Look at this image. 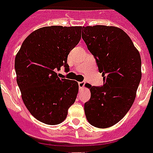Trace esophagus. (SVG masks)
<instances>
[{"label": "esophagus", "instance_id": "obj_1", "mask_svg": "<svg viewBox=\"0 0 153 153\" xmlns=\"http://www.w3.org/2000/svg\"><path fill=\"white\" fill-rule=\"evenodd\" d=\"M85 82H79V88H80V89H82V88L85 86Z\"/></svg>", "mask_w": 153, "mask_h": 153}]
</instances>
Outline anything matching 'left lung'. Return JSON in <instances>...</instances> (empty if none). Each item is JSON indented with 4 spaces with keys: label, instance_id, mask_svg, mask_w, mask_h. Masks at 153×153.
<instances>
[{
    "label": "left lung",
    "instance_id": "left-lung-1",
    "mask_svg": "<svg viewBox=\"0 0 153 153\" xmlns=\"http://www.w3.org/2000/svg\"><path fill=\"white\" fill-rule=\"evenodd\" d=\"M82 37L103 77L102 86L85 84L91 92L84 106L85 117L92 126L110 128L134 102L142 78L140 53L128 34L117 27L83 26Z\"/></svg>",
    "mask_w": 153,
    "mask_h": 153
}]
</instances>
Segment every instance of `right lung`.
<instances>
[{
  "mask_svg": "<svg viewBox=\"0 0 153 153\" xmlns=\"http://www.w3.org/2000/svg\"><path fill=\"white\" fill-rule=\"evenodd\" d=\"M82 26L52 25L38 29L23 41L15 68L22 99L30 114L40 122L61 124L76 100V81L59 79L55 70L69 68L67 59L79 43Z\"/></svg>",
  "mask_w": 153,
  "mask_h": 153,
  "instance_id": "right-lung-1",
  "label": "right lung"
}]
</instances>
